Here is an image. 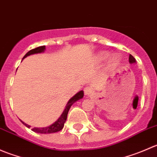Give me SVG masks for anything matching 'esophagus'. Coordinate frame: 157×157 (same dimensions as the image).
Listing matches in <instances>:
<instances>
[{
	"mask_svg": "<svg viewBox=\"0 0 157 157\" xmlns=\"http://www.w3.org/2000/svg\"><path fill=\"white\" fill-rule=\"evenodd\" d=\"M83 92H84L85 95H90L93 93V89L90 87V86H86V87L84 88V90H83Z\"/></svg>",
	"mask_w": 157,
	"mask_h": 157,
	"instance_id": "1",
	"label": "esophagus"
}]
</instances>
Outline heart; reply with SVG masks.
I'll list each match as a JSON object with an SVG mask.
<instances>
[{
	"mask_svg": "<svg viewBox=\"0 0 157 157\" xmlns=\"http://www.w3.org/2000/svg\"><path fill=\"white\" fill-rule=\"evenodd\" d=\"M110 54L107 52H102L97 55V60L99 62H102V61H105L106 59H108ZM120 61V58L118 55H113L110 58V61H109V66L110 67H115L117 64L119 63Z\"/></svg>",
	"mask_w": 157,
	"mask_h": 157,
	"instance_id": "b5f03b06",
	"label": "heart"
}]
</instances>
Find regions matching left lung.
Here are the masks:
<instances>
[{
	"mask_svg": "<svg viewBox=\"0 0 157 157\" xmlns=\"http://www.w3.org/2000/svg\"><path fill=\"white\" fill-rule=\"evenodd\" d=\"M129 62L131 63V64H132V63L136 62L135 58H134V57H133L132 55H129Z\"/></svg>",
	"mask_w": 157,
	"mask_h": 157,
	"instance_id": "8db88e82",
	"label": "left lung"
}]
</instances>
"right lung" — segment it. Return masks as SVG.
I'll return each mask as SVG.
<instances>
[{
	"mask_svg": "<svg viewBox=\"0 0 157 157\" xmlns=\"http://www.w3.org/2000/svg\"><path fill=\"white\" fill-rule=\"evenodd\" d=\"M45 49V45H42V46H39L37 47L36 48H33L32 50L29 51L25 55V56L23 57V58H25L26 57H27L28 55H33V54H37V53H41V52H44ZM83 97V91L81 90L79 93H77V94L74 95L72 98L68 101L67 102V105H66V108L63 112V113L61 114V117L55 121L54 124H52V125L48 126V127L45 128H32V131H34V132L36 133H39V134H50V133H55V132H58V131H61L62 130L63 127H64V124L65 123L66 120H67V113L69 112V109L71 108V105L74 103L75 102H77V100L79 99H82ZM21 122L23 123L24 125H26L27 128H30L29 125L26 124V123H24L23 121H21Z\"/></svg>",
	"mask_w": 157,
	"mask_h": 157,
	"instance_id": "right-lung-1",
	"label": "right lung"
}]
</instances>
